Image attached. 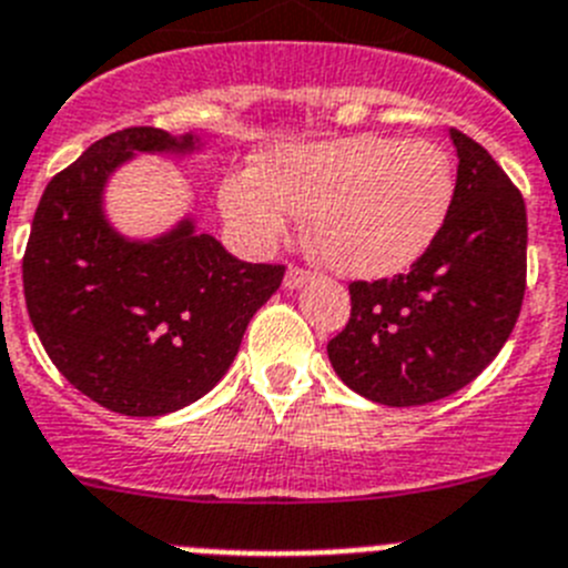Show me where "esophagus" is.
I'll return each instance as SVG.
<instances>
[{"instance_id":"34e87169","label":"esophagus","mask_w":568,"mask_h":568,"mask_svg":"<svg viewBox=\"0 0 568 568\" xmlns=\"http://www.w3.org/2000/svg\"><path fill=\"white\" fill-rule=\"evenodd\" d=\"M310 278H313V273H310L307 267H298V264H293V267L287 270V275H284V284H287L290 290H295V287H304Z\"/></svg>"}]
</instances>
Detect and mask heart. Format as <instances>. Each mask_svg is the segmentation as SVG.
<instances>
[{"label":"heart","instance_id":"heart-1","mask_svg":"<svg viewBox=\"0 0 568 568\" xmlns=\"http://www.w3.org/2000/svg\"><path fill=\"white\" fill-rule=\"evenodd\" d=\"M455 193L449 155L426 139L349 135L281 148L261 168L233 173L222 207L255 247L284 239L307 213V239L327 267L346 275H393L424 253Z\"/></svg>","mask_w":568,"mask_h":568}]
</instances>
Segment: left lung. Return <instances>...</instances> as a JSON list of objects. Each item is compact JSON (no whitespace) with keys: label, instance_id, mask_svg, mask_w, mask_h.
I'll return each mask as SVG.
<instances>
[{"label":"left lung","instance_id":"left-lung-1","mask_svg":"<svg viewBox=\"0 0 568 568\" xmlns=\"http://www.w3.org/2000/svg\"><path fill=\"white\" fill-rule=\"evenodd\" d=\"M458 179L433 244L395 278L353 281L327 344L349 389L386 406L458 393L500 353L526 293V204L495 159L453 128Z\"/></svg>","mask_w":568,"mask_h":568}]
</instances>
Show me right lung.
<instances>
[{
	"label": "right lung",
	"instance_id": "obj_1",
	"mask_svg": "<svg viewBox=\"0 0 568 568\" xmlns=\"http://www.w3.org/2000/svg\"><path fill=\"white\" fill-rule=\"evenodd\" d=\"M190 148L159 128L90 144L48 182L22 258L28 315L59 373L90 400L155 418L210 393L284 264H247L193 224L150 244L115 235L104 179L135 150Z\"/></svg>",
	"mask_w": 568,
	"mask_h": 568
}]
</instances>
